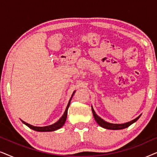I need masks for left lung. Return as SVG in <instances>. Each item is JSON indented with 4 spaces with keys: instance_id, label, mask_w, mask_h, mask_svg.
I'll return each mask as SVG.
<instances>
[{
    "instance_id": "obj_1",
    "label": "left lung",
    "mask_w": 157,
    "mask_h": 157,
    "mask_svg": "<svg viewBox=\"0 0 157 157\" xmlns=\"http://www.w3.org/2000/svg\"><path fill=\"white\" fill-rule=\"evenodd\" d=\"M91 109H92V112H93V115L94 119H95L96 121L97 122V124L101 127L106 128V129H111V130H119V129H124V128H127L130 125H132V124H134V122H136L137 120L139 119V117H141V115H139L138 117H136V119H134L132 121H130L128 122H126V123L124 124H111V123H109L106 121H104V119H102L101 118L96 114L95 111L94 110V108L91 106Z\"/></svg>"
}]
</instances>
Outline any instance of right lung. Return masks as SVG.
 <instances>
[{"mask_svg":"<svg viewBox=\"0 0 157 157\" xmlns=\"http://www.w3.org/2000/svg\"><path fill=\"white\" fill-rule=\"evenodd\" d=\"M75 92H76V91H74V93H73L69 101H68V105H67V106H66V109L65 111H64L63 116H62V117L59 119V121L56 122V123L51 124V125L46 126H35L31 125V124H28V123H26V122L22 121V120H21V121H22L24 124H25V125H26L27 126H29L30 128H31V129H33L34 131H36V132H53V131L59 129V128H61L62 126H63V124H65L66 118H67L68 109V107H69V106H70L71 101L72 97H73V96H74V94Z\"/></svg>","mask_w":157,"mask_h":157,"instance_id":"right-lung-1","label":"right lung"}]
</instances>
